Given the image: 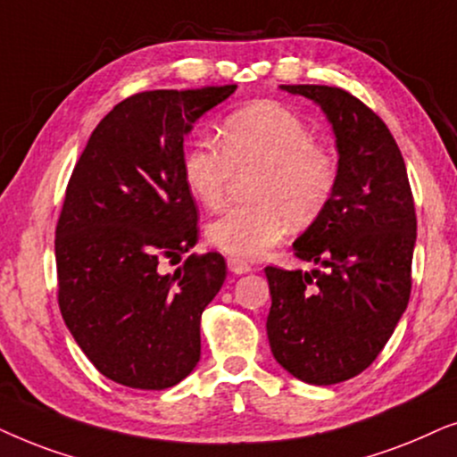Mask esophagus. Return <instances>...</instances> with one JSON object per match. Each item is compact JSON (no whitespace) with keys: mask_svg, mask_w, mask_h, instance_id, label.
Returning a JSON list of instances; mask_svg holds the SVG:
<instances>
[{"mask_svg":"<svg viewBox=\"0 0 457 457\" xmlns=\"http://www.w3.org/2000/svg\"><path fill=\"white\" fill-rule=\"evenodd\" d=\"M228 267H229V271L236 273V276H242V273L253 271V267L248 265L246 261H242V259H238V257H229V259H228Z\"/></svg>","mask_w":457,"mask_h":457,"instance_id":"obj_1","label":"esophagus"}]
</instances>
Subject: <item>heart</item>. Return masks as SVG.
Returning a JSON list of instances; mask_svg holds the SVG:
<instances>
[{"mask_svg":"<svg viewBox=\"0 0 457 457\" xmlns=\"http://www.w3.org/2000/svg\"><path fill=\"white\" fill-rule=\"evenodd\" d=\"M253 203L232 206L206 225V240L238 259H259L284 238L288 221L313 223L338 186V158L315 139L299 114L278 102L238 108L219 127V144L194 142L181 156V178L204 209L223 204L236 173H253Z\"/></svg>","mask_w":457,"mask_h":457,"instance_id":"obj_1","label":"heart"}]
</instances>
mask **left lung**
Instances as JSON below:
<instances>
[{
    "mask_svg": "<svg viewBox=\"0 0 457 457\" xmlns=\"http://www.w3.org/2000/svg\"><path fill=\"white\" fill-rule=\"evenodd\" d=\"M312 97L330 119L338 186L328 209L292 245L324 270L265 267L271 292L267 337L273 357L309 385L361 374L403 315L411 292L416 206L405 162L378 114L328 85H282Z\"/></svg>",
    "mask_w": 457,
    "mask_h": 457,
    "instance_id": "left-lung-1",
    "label": "left lung"
}]
</instances>
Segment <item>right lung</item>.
<instances>
[{"label": "right lung", "instance_id": "1", "mask_svg": "<svg viewBox=\"0 0 457 457\" xmlns=\"http://www.w3.org/2000/svg\"><path fill=\"white\" fill-rule=\"evenodd\" d=\"M236 85L139 91L91 133L56 225L58 305L100 374L162 391L200 360V318L225 279L219 253H190L198 209L181 178L184 136ZM182 265L162 274L158 262Z\"/></svg>", "mask_w": 457, "mask_h": 457}]
</instances>
